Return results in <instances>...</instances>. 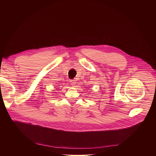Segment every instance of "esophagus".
I'll use <instances>...</instances> for the list:
<instances>
[{"mask_svg":"<svg viewBox=\"0 0 156 156\" xmlns=\"http://www.w3.org/2000/svg\"><path fill=\"white\" fill-rule=\"evenodd\" d=\"M70 83L72 85V87H75L76 85V81L74 80H70Z\"/></svg>","mask_w":156,"mask_h":156,"instance_id":"obj_1","label":"esophagus"}]
</instances>
